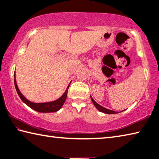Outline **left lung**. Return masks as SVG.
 Here are the masks:
<instances>
[{
    "label": "left lung",
    "instance_id": "left-lung-1",
    "mask_svg": "<svg viewBox=\"0 0 159 159\" xmlns=\"http://www.w3.org/2000/svg\"><path fill=\"white\" fill-rule=\"evenodd\" d=\"M90 98H91V99H92V102H93V104L95 106L96 108L98 109L99 111L103 112V113H105V114H117V113H118V112H116V111H112V110H109V109H106V108H104V107H102L101 105H99V104H98V103H97V102L93 99L92 97H90Z\"/></svg>",
    "mask_w": 159,
    "mask_h": 159
}]
</instances>
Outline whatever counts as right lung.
I'll return each instance as SVG.
<instances>
[{"label":"right lung","mask_w":159,"mask_h":159,"mask_svg":"<svg viewBox=\"0 0 159 159\" xmlns=\"http://www.w3.org/2000/svg\"><path fill=\"white\" fill-rule=\"evenodd\" d=\"M14 78H15L14 79L15 86L19 96H20V98H21V100H22L26 104V105H28L32 109H34L36 111L41 112V113L56 112L58 110H60L61 108V107L63 106L64 102H65L66 99L67 92H68V89L70 84L69 85L68 87H67L65 93L63 94L61 98L57 99V100L53 101V102H45V103H34V102H31L30 101H29L28 99H26L25 97L23 96L22 94L21 93L20 90H19L17 83H16L15 73L14 74Z\"/></svg>","instance_id":"obj_1"}]
</instances>
